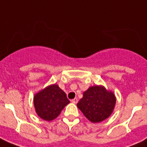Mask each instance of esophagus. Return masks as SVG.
Wrapping results in <instances>:
<instances>
[{
  "instance_id": "obj_1",
  "label": "esophagus",
  "mask_w": 147,
  "mask_h": 147,
  "mask_svg": "<svg viewBox=\"0 0 147 147\" xmlns=\"http://www.w3.org/2000/svg\"><path fill=\"white\" fill-rule=\"evenodd\" d=\"M71 102L74 103V104H77L78 103V98H74V99H72L71 100Z\"/></svg>"
}]
</instances>
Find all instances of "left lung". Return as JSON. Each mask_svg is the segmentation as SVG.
Here are the masks:
<instances>
[{
	"instance_id": "left-lung-1",
	"label": "left lung",
	"mask_w": 147,
	"mask_h": 147,
	"mask_svg": "<svg viewBox=\"0 0 147 147\" xmlns=\"http://www.w3.org/2000/svg\"><path fill=\"white\" fill-rule=\"evenodd\" d=\"M116 97L114 92L103 85L91 86L83 93L77 107L92 123H99L108 118L114 111Z\"/></svg>"
}]
</instances>
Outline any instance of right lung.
<instances>
[{"label":"right lung","instance_id":"add662e5","mask_svg":"<svg viewBox=\"0 0 147 147\" xmlns=\"http://www.w3.org/2000/svg\"><path fill=\"white\" fill-rule=\"evenodd\" d=\"M69 103L65 93L56 84L47 86L33 96L36 113L40 118L47 121L56 118Z\"/></svg>","mask_w":147,"mask_h":147}]
</instances>
